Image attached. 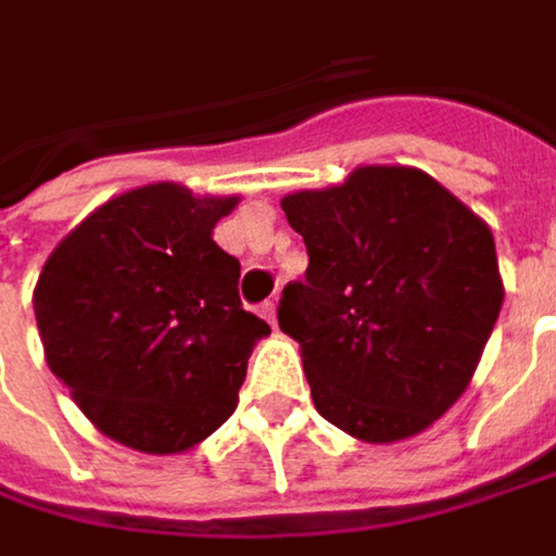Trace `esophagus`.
<instances>
[{
	"mask_svg": "<svg viewBox=\"0 0 556 556\" xmlns=\"http://www.w3.org/2000/svg\"><path fill=\"white\" fill-rule=\"evenodd\" d=\"M258 313H262V319L268 323V326H275L278 319H275V300H265L262 306H258Z\"/></svg>",
	"mask_w": 556,
	"mask_h": 556,
	"instance_id": "obj_1",
	"label": "esophagus"
}]
</instances>
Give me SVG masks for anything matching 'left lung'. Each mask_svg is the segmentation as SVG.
Wrapping results in <instances>:
<instances>
[{
    "mask_svg": "<svg viewBox=\"0 0 556 556\" xmlns=\"http://www.w3.org/2000/svg\"><path fill=\"white\" fill-rule=\"evenodd\" d=\"M306 275L278 303L316 412L364 443L427 430L465 392L494 332V233L415 167H357L281 199Z\"/></svg>",
    "mask_w": 556,
    "mask_h": 556,
    "instance_id": "obj_1",
    "label": "left lung"
}]
</instances>
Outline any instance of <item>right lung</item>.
<instances>
[{
	"mask_svg": "<svg viewBox=\"0 0 556 556\" xmlns=\"http://www.w3.org/2000/svg\"><path fill=\"white\" fill-rule=\"evenodd\" d=\"M237 195L129 189L50 253L34 316L50 370L110 440L151 456L212 437L271 329L240 303V262L212 240Z\"/></svg>",
	"mask_w": 556,
	"mask_h": 556,
	"instance_id": "right-lung-1",
	"label": "right lung"
}]
</instances>
